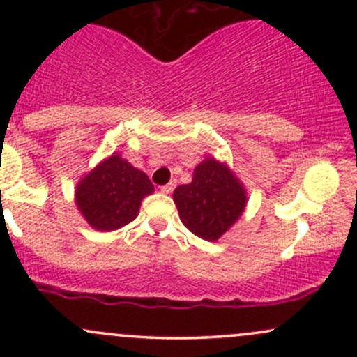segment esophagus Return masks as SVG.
I'll list each match as a JSON object with an SVG mask.
<instances>
[{"instance_id":"obj_1","label":"esophagus","mask_w":357,"mask_h":357,"mask_svg":"<svg viewBox=\"0 0 357 357\" xmlns=\"http://www.w3.org/2000/svg\"><path fill=\"white\" fill-rule=\"evenodd\" d=\"M176 184H178V181H176V179H171V181L167 183L166 186H162V188H161V191H162V192H166V195H171V192L174 191Z\"/></svg>"}]
</instances>
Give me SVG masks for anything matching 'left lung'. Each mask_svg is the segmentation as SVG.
I'll return each mask as SVG.
<instances>
[{
  "instance_id": "1",
  "label": "left lung",
  "mask_w": 357,
  "mask_h": 357,
  "mask_svg": "<svg viewBox=\"0 0 357 357\" xmlns=\"http://www.w3.org/2000/svg\"><path fill=\"white\" fill-rule=\"evenodd\" d=\"M173 198L184 227L206 241L230 230L247 206L243 184L215 158L199 162L191 183L176 188Z\"/></svg>"
}]
</instances>
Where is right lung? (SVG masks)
Returning <instances> with one entry per match:
<instances>
[{
    "instance_id": "add662e5",
    "label": "right lung",
    "mask_w": 357,
    "mask_h": 357,
    "mask_svg": "<svg viewBox=\"0 0 357 357\" xmlns=\"http://www.w3.org/2000/svg\"><path fill=\"white\" fill-rule=\"evenodd\" d=\"M153 191L146 173L114 153L80 179L75 203L90 227L112 231L136 220L142 198Z\"/></svg>"
}]
</instances>
